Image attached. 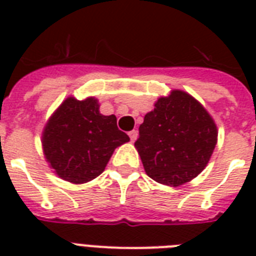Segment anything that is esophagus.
<instances>
[{"mask_svg": "<svg viewBox=\"0 0 256 256\" xmlns=\"http://www.w3.org/2000/svg\"><path fill=\"white\" fill-rule=\"evenodd\" d=\"M128 136H130L132 142H134V140H136V136H138V132H136V130H132V132H128Z\"/></svg>", "mask_w": 256, "mask_h": 256, "instance_id": "1", "label": "esophagus"}]
</instances>
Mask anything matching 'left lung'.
Masks as SVG:
<instances>
[{
  "label": "left lung",
  "instance_id": "obj_1",
  "mask_svg": "<svg viewBox=\"0 0 256 256\" xmlns=\"http://www.w3.org/2000/svg\"><path fill=\"white\" fill-rule=\"evenodd\" d=\"M216 142L218 128L203 104L188 92L172 90L144 116L134 146L150 178L178 187L204 170Z\"/></svg>",
  "mask_w": 256,
  "mask_h": 256
}]
</instances>
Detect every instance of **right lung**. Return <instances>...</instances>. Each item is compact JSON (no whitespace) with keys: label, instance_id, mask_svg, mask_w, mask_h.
Here are the masks:
<instances>
[{"label":"right lung","instance_id":"add662e5","mask_svg":"<svg viewBox=\"0 0 256 256\" xmlns=\"http://www.w3.org/2000/svg\"><path fill=\"white\" fill-rule=\"evenodd\" d=\"M128 140L116 116L100 114L96 98L68 96L46 122L42 150L60 178L82 184L102 174L114 150Z\"/></svg>","mask_w":256,"mask_h":256}]
</instances>
